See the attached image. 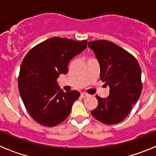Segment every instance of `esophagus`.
<instances>
[{
  "mask_svg": "<svg viewBox=\"0 0 156 156\" xmlns=\"http://www.w3.org/2000/svg\"><path fill=\"white\" fill-rule=\"evenodd\" d=\"M88 96H89V94H88L87 93H86V92H82V93H81V97L86 98L88 97Z\"/></svg>",
  "mask_w": 156,
  "mask_h": 156,
  "instance_id": "1",
  "label": "esophagus"
}]
</instances>
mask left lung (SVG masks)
I'll list each match as a JSON object with an SVG mask.
<instances>
[{"label":"left lung","instance_id":"1","mask_svg":"<svg viewBox=\"0 0 156 156\" xmlns=\"http://www.w3.org/2000/svg\"><path fill=\"white\" fill-rule=\"evenodd\" d=\"M100 64V78L110 88L107 98L96 95L98 104L91 114L106 125L116 124L127 116L142 90L141 69L133 55L105 40L90 41Z\"/></svg>","mask_w":156,"mask_h":156}]
</instances>
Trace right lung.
<instances>
[{"mask_svg": "<svg viewBox=\"0 0 156 156\" xmlns=\"http://www.w3.org/2000/svg\"><path fill=\"white\" fill-rule=\"evenodd\" d=\"M87 43L51 37L34 47L23 58L18 77L19 93L30 116L41 125L52 127L69 115L80 94L65 93L56 80L68 73L69 62L86 49Z\"/></svg>", "mask_w": 156, "mask_h": 156, "instance_id": "add662e5", "label": "right lung"}]
</instances>
